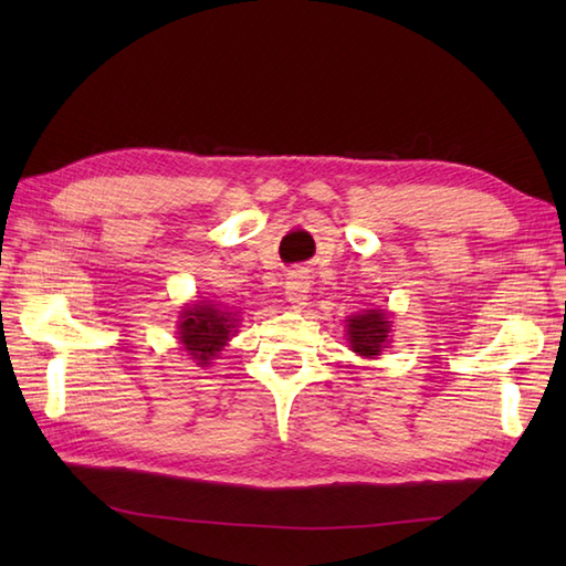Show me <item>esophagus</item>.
I'll use <instances>...</instances> for the list:
<instances>
[{
  "label": "esophagus",
  "mask_w": 566,
  "mask_h": 566,
  "mask_svg": "<svg viewBox=\"0 0 566 566\" xmlns=\"http://www.w3.org/2000/svg\"><path fill=\"white\" fill-rule=\"evenodd\" d=\"M308 276L304 272H290L286 276V284H284V294H286V302L292 304V308L302 311L308 302Z\"/></svg>",
  "instance_id": "34e87169"
}]
</instances>
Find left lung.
I'll return each instance as SVG.
<instances>
[{
  "mask_svg": "<svg viewBox=\"0 0 566 566\" xmlns=\"http://www.w3.org/2000/svg\"><path fill=\"white\" fill-rule=\"evenodd\" d=\"M345 328L350 350L359 357H377L381 355V347L389 345L391 321L387 311L381 308H369L363 311V314L350 316Z\"/></svg>",
  "mask_w": 566,
  "mask_h": 566,
  "instance_id": "8db88e82",
  "label": "left lung"
}]
</instances>
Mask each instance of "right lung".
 Segmentation results:
<instances>
[{
	"mask_svg": "<svg viewBox=\"0 0 566 566\" xmlns=\"http://www.w3.org/2000/svg\"><path fill=\"white\" fill-rule=\"evenodd\" d=\"M238 311H228L213 302H195L179 314L177 338L199 367H209L231 335L238 333Z\"/></svg>",
	"mask_w": 566,
	"mask_h": 566,
	"instance_id": "obj_1",
	"label": "right lung"
}]
</instances>
